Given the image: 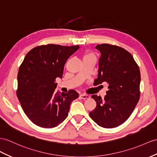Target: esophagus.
<instances>
[{"label": "esophagus", "mask_w": 157, "mask_h": 157, "mask_svg": "<svg viewBox=\"0 0 157 157\" xmlns=\"http://www.w3.org/2000/svg\"><path fill=\"white\" fill-rule=\"evenodd\" d=\"M86 96H87V94H85V93H83L82 94H81V98H85L86 97Z\"/></svg>", "instance_id": "34e87169"}]
</instances>
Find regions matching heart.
I'll return each mask as SVG.
<instances>
[{
	"label": "heart",
	"instance_id": "heart-1",
	"mask_svg": "<svg viewBox=\"0 0 157 157\" xmlns=\"http://www.w3.org/2000/svg\"><path fill=\"white\" fill-rule=\"evenodd\" d=\"M86 60V58L85 57V60Z\"/></svg>",
	"mask_w": 157,
	"mask_h": 157
}]
</instances>
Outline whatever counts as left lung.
I'll use <instances>...</instances> for the list:
<instances>
[{
  "instance_id": "1",
  "label": "left lung",
  "mask_w": 157,
  "mask_h": 157,
  "mask_svg": "<svg viewBox=\"0 0 157 157\" xmlns=\"http://www.w3.org/2000/svg\"><path fill=\"white\" fill-rule=\"evenodd\" d=\"M79 46L47 44L32 49L25 57L17 76V94L26 115L43 128L56 127L68 117L74 90H57L56 78H62L67 59Z\"/></svg>"
}]
</instances>
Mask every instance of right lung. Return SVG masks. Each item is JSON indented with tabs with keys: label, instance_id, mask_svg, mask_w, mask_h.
I'll return each mask as SVG.
<instances>
[{
	"label": "right lung",
	"instance_id": "1",
	"mask_svg": "<svg viewBox=\"0 0 157 157\" xmlns=\"http://www.w3.org/2000/svg\"><path fill=\"white\" fill-rule=\"evenodd\" d=\"M99 84L108 83L104 98L94 95L97 106L90 117L100 127L114 128L131 116L140 98V74L133 56L125 49L109 44H98Z\"/></svg>",
	"mask_w": 157,
	"mask_h": 157
}]
</instances>
